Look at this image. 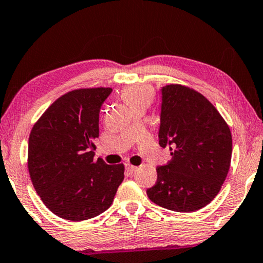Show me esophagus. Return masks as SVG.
I'll use <instances>...</instances> for the list:
<instances>
[{
  "label": "esophagus",
  "mask_w": 263,
  "mask_h": 263,
  "mask_svg": "<svg viewBox=\"0 0 263 263\" xmlns=\"http://www.w3.org/2000/svg\"><path fill=\"white\" fill-rule=\"evenodd\" d=\"M126 171L129 174H133L137 171V167L136 166H133V165H126Z\"/></svg>",
  "instance_id": "1"
}]
</instances>
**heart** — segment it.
<instances>
[{
    "instance_id": "heart-1",
    "label": "heart",
    "mask_w": 263,
    "mask_h": 263,
    "mask_svg": "<svg viewBox=\"0 0 263 263\" xmlns=\"http://www.w3.org/2000/svg\"><path fill=\"white\" fill-rule=\"evenodd\" d=\"M121 97L130 108L140 105L149 106L154 99V90L153 87L145 84L132 85L123 89Z\"/></svg>"
}]
</instances>
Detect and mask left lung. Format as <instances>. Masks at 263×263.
Instances as JSON below:
<instances>
[{
  "mask_svg": "<svg viewBox=\"0 0 263 263\" xmlns=\"http://www.w3.org/2000/svg\"><path fill=\"white\" fill-rule=\"evenodd\" d=\"M159 145L172 159L157 167V182L146 191L157 205L193 213L209 204L228 176L232 155L230 128L215 106L180 84L162 87Z\"/></svg>",
  "mask_w": 263,
  "mask_h": 263,
  "instance_id": "1",
  "label": "left lung"
}]
</instances>
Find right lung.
Returning <instances> with one entry per match:
<instances>
[{
	"label": "right lung",
	"instance_id": "add662e5",
	"mask_svg": "<svg viewBox=\"0 0 263 263\" xmlns=\"http://www.w3.org/2000/svg\"><path fill=\"white\" fill-rule=\"evenodd\" d=\"M110 87L78 89L57 99L32 128L27 167L35 192L59 217L85 220L112 204L123 164L95 162L99 112Z\"/></svg>",
	"mask_w": 263,
	"mask_h": 263
}]
</instances>
